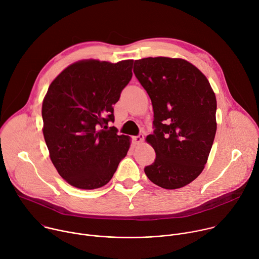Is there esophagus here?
<instances>
[{"label": "esophagus", "mask_w": 259, "mask_h": 259, "mask_svg": "<svg viewBox=\"0 0 259 259\" xmlns=\"http://www.w3.org/2000/svg\"><path fill=\"white\" fill-rule=\"evenodd\" d=\"M143 139H144V136H143V134H138L137 136H134L133 137V141L135 142V144H140L142 141H143Z\"/></svg>", "instance_id": "34e87169"}]
</instances>
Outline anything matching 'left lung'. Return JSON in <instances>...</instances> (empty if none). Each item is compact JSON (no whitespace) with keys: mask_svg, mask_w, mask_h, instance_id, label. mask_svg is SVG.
<instances>
[{"mask_svg":"<svg viewBox=\"0 0 259 259\" xmlns=\"http://www.w3.org/2000/svg\"><path fill=\"white\" fill-rule=\"evenodd\" d=\"M134 75L154 108V133L146 137L156 152L144 168L166 190L182 188L203 171L216 133V98L209 81L189 61L147 57L134 61Z\"/></svg>","mask_w":259,"mask_h":259,"instance_id":"1","label":"left lung"}]
</instances>
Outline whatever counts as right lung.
<instances>
[{"label": "right lung", "mask_w": 259, "mask_h": 259, "mask_svg": "<svg viewBox=\"0 0 259 259\" xmlns=\"http://www.w3.org/2000/svg\"><path fill=\"white\" fill-rule=\"evenodd\" d=\"M133 60H84L62 70L42 106L43 134L59 175L82 190L101 188L127 155L130 137L119 135L113 105L132 78Z\"/></svg>", "instance_id": "add662e5"}]
</instances>
